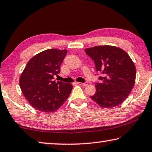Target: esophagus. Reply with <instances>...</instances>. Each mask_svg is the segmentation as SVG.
<instances>
[{
    "label": "esophagus",
    "instance_id": "esophagus-1",
    "mask_svg": "<svg viewBox=\"0 0 152 152\" xmlns=\"http://www.w3.org/2000/svg\"><path fill=\"white\" fill-rule=\"evenodd\" d=\"M77 84L80 86H86L88 85V83H77Z\"/></svg>",
    "mask_w": 152,
    "mask_h": 152
}]
</instances>
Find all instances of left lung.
Masks as SVG:
<instances>
[{
  "label": "left lung",
  "mask_w": 152,
  "mask_h": 152,
  "mask_svg": "<svg viewBox=\"0 0 152 152\" xmlns=\"http://www.w3.org/2000/svg\"><path fill=\"white\" fill-rule=\"evenodd\" d=\"M86 53L102 72L101 83H96V93L91 98L100 107L112 108L124 102L131 93L136 78L134 64L126 51L110 45L87 48Z\"/></svg>",
  "instance_id": "1"
}]
</instances>
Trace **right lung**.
<instances>
[{"mask_svg":"<svg viewBox=\"0 0 152 152\" xmlns=\"http://www.w3.org/2000/svg\"><path fill=\"white\" fill-rule=\"evenodd\" d=\"M67 50L47 49L31 58L20 78V86L31 106L42 112H53L59 109L70 95L72 85L55 82V76Z\"/></svg>","mask_w":152,"mask_h":152,"instance_id":"right-lung-1","label":"right lung"}]
</instances>
